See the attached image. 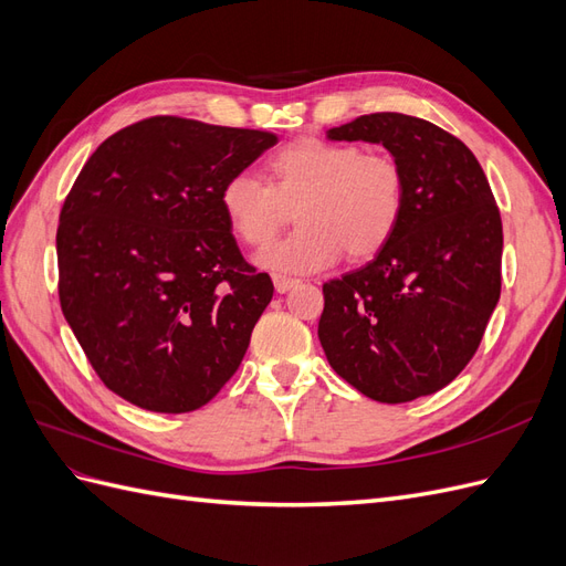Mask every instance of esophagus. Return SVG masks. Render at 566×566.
<instances>
[{"instance_id":"34e87169","label":"esophagus","mask_w":566,"mask_h":566,"mask_svg":"<svg viewBox=\"0 0 566 566\" xmlns=\"http://www.w3.org/2000/svg\"><path fill=\"white\" fill-rule=\"evenodd\" d=\"M300 283V279H290V276H283V273H273V285H276L279 293H287L290 287H295Z\"/></svg>"}]
</instances>
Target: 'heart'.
Listing matches in <instances>:
<instances>
[{"label":"heart","mask_w":566,"mask_h":566,"mask_svg":"<svg viewBox=\"0 0 566 566\" xmlns=\"http://www.w3.org/2000/svg\"><path fill=\"white\" fill-rule=\"evenodd\" d=\"M266 175L269 184L235 172L219 193L229 227L252 248L266 245L295 210L300 227L256 256L266 269L321 271L345 250L352 260H368L399 231L406 175L387 153L306 136L273 153Z\"/></svg>","instance_id":"obj_1"}]
</instances>
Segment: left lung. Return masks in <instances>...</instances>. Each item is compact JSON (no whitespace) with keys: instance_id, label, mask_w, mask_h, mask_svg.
Returning <instances> with one entry per match:
<instances>
[{"instance_id":"obj_1","label":"left lung","mask_w":566,"mask_h":566,"mask_svg":"<svg viewBox=\"0 0 566 566\" xmlns=\"http://www.w3.org/2000/svg\"><path fill=\"white\" fill-rule=\"evenodd\" d=\"M328 139L382 144L403 167L406 210L375 260L323 283L321 347L373 401L427 397L470 364L499 304V205L474 153L427 119L370 113Z\"/></svg>"}]
</instances>
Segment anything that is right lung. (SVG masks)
I'll return each mask as SVG.
<instances>
[{"label":"right lung","mask_w":566,"mask_h":566,"mask_svg":"<svg viewBox=\"0 0 566 566\" xmlns=\"http://www.w3.org/2000/svg\"><path fill=\"white\" fill-rule=\"evenodd\" d=\"M279 136L156 115L84 163L59 231V300L111 391L188 413L241 366L273 297L238 250L219 193Z\"/></svg>","instance_id":"add662e5"}]
</instances>
